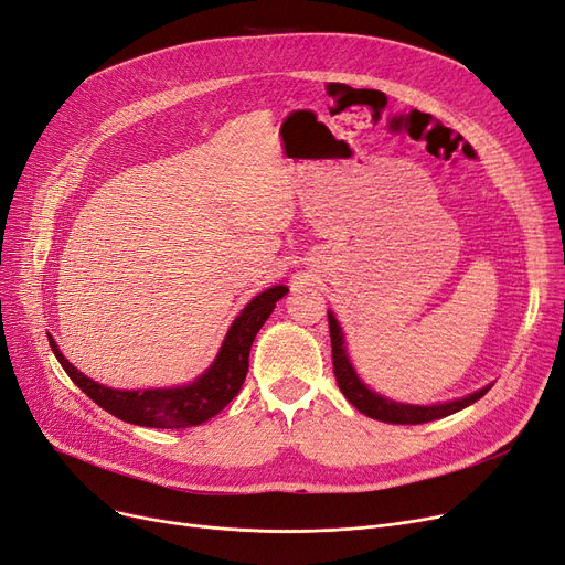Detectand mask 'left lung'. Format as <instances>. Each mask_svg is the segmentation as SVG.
Instances as JSON below:
<instances>
[{"instance_id":"obj_1","label":"left lung","mask_w":565,"mask_h":565,"mask_svg":"<svg viewBox=\"0 0 565 565\" xmlns=\"http://www.w3.org/2000/svg\"><path fill=\"white\" fill-rule=\"evenodd\" d=\"M328 323H330V341H332V372H334L337 385L343 392V397H347L360 413L370 415V418H374V420L390 423V425L431 423L438 418H446V415L457 413L466 406H471L489 390V387H482L469 397H461V399H455L448 404H436V406H411V404H397L392 399H385L358 379L355 370L347 358V351H343V334H341L332 313H328Z\"/></svg>"}]
</instances>
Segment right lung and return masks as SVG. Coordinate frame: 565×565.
<instances>
[{
	"label": "right lung",
	"mask_w": 565,
	"mask_h": 565,
	"mask_svg": "<svg viewBox=\"0 0 565 565\" xmlns=\"http://www.w3.org/2000/svg\"><path fill=\"white\" fill-rule=\"evenodd\" d=\"M288 292L286 286L267 288L256 296L231 326L224 347L218 351L210 370L195 379L191 385L170 387V390H113L94 383L81 374L55 347L51 337V349L68 379L76 383L85 395L99 404L104 411L113 413L115 418L157 429H184L203 425L214 415L222 413L242 390L244 379L249 372V351L252 343L263 328V323L273 313L277 300Z\"/></svg>",
	"instance_id": "add662e5"
}]
</instances>
